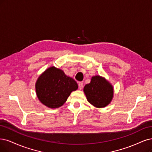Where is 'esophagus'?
Masks as SVG:
<instances>
[{"label":"esophagus","mask_w":152,"mask_h":152,"mask_svg":"<svg viewBox=\"0 0 152 152\" xmlns=\"http://www.w3.org/2000/svg\"><path fill=\"white\" fill-rule=\"evenodd\" d=\"M78 88H79V89H82L83 87V83L82 82H79L78 83Z\"/></svg>","instance_id":"1"}]
</instances>
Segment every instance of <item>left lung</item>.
I'll use <instances>...</instances> for the list:
<instances>
[{"instance_id": "1", "label": "left lung", "mask_w": 152, "mask_h": 152, "mask_svg": "<svg viewBox=\"0 0 152 152\" xmlns=\"http://www.w3.org/2000/svg\"><path fill=\"white\" fill-rule=\"evenodd\" d=\"M88 102L96 107H104L111 102L113 97V86L102 77H92L91 82L83 88Z\"/></svg>"}]
</instances>
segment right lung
<instances>
[{
	"label": "right lung",
	"mask_w": 152,
	"mask_h": 152,
	"mask_svg": "<svg viewBox=\"0 0 152 152\" xmlns=\"http://www.w3.org/2000/svg\"><path fill=\"white\" fill-rule=\"evenodd\" d=\"M36 95L39 101L50 108H58L67 100L77 83L64 71L51 66L46 69L36 82Z\"/></svg>",
	"instance_id": "right-lung-1"
}]
</instances>
